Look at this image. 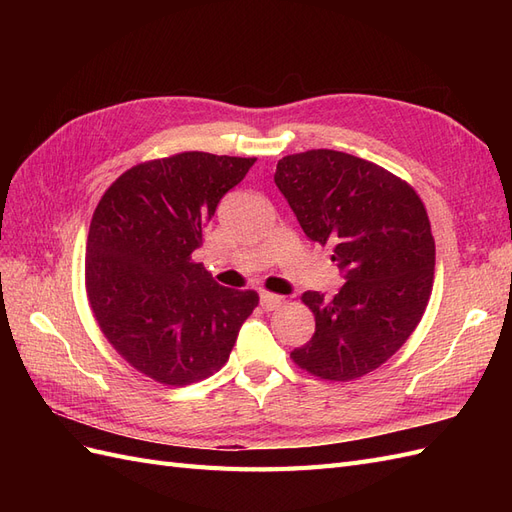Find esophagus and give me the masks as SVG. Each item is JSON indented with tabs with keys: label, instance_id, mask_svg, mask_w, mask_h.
<instances>
[{
	"label": "esophagus",
	"instance_id": "34e87169",
	"mask_svg": "<svg viewBox=\"0 0 512 512\" xmlns=\"http://www.w3.org/2000/svg\"><path fill=\"white\" fill-rule=\"evenodd\" d=\"M282 303H284V297H280V294H273L267 290L260 292V305L265 312H273V309H277Z\"/></svg>",
	"mask_w": 512,
	"mask_h": 512
}]
</instances>
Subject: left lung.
I'll use <instances>...</instances> for the list:
<instances>
[{"label":"left lung","instance_id":"8db88e82","mask_svg":"<svg viewBox=\"0 0 512 512\" xmlns=\"http://www.w3.org/2000/svg\"><path fill=\"white\" fill-rule=\"evenodd\" d=\"M275 185L305 235L333 247L346 280L333 299L303 294L316 333L290 359L322 380L361 378L389 361L425 314L436 241L423 200L382 166L333 149L282 158Z\"/></svg>","mask_w":512,"mask_h":512}]
</instances>
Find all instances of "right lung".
<instances>
[{"instance_id":"1","label":"right lung","mask_w":512,"mask_h":512,"mask_svg":"<svg viewBox=\"0 0 512 512\" xmlns=\"http://www.w3.org/2000/svg\"><path fill=\"white\" fill-rule=\"evenodd\" d=\"M254 162L185 151L132 166L100 198L85 256L89 305L111 346L151 380L209 378L258 305L254 290L220 286L192 260L215 207Z\"/></svg>"}]
</instances>
